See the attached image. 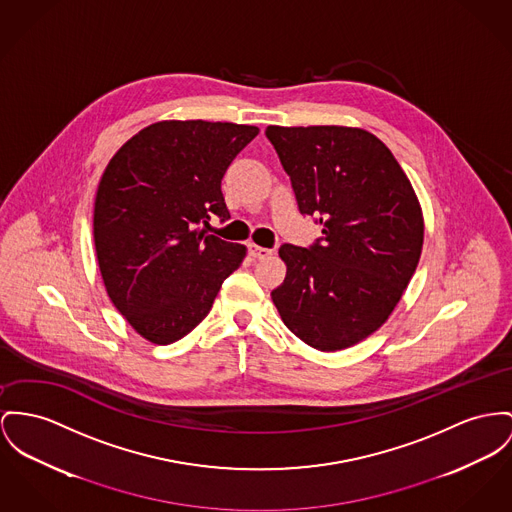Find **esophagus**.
<instances>
[{"instance_id":"34e87169","label":"esophagus","mask_w":512,"mask_h":512,"mask_svg":"<svg viewBox=\"0 0 512 512\" xmlns=\"http://www.w3.org/2000/svg\"><path fill=\"white\" fill-rule=\"evenodd\" d=\"M248 252H250V256L254 258V260H264V258H268L270 254H272L273 250L270 248H262V246H258V244H248Z\"/></svg>"}]
</instances>
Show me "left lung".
Instances as JSON below:
<instances>
[{
    "mask_svg": "<svg viewBox=\"0 0 512 512\" xmlns=\"http://www.w3.org/2000/svg\"><path fill=\"white\" fill-rule=\"evenodd\" d=\"M303 215L322 237L283 244V283L273 305L310 347L340 351L392 314L423 246V215L411 182L378 137L345 126H268Z\"/></svg>",
    "mask_w": 512,
    "mask_h": 512,
    "instance_id": "left-lung-1",
    "label": "left lung"
}]
</instances>
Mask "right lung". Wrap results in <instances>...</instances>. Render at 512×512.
Returning <instances> with one entry per match:
<instances>
[{
  "label": "right lung",
  "instance_id": "add662e5",
  "mask_svg": "<svg viewBox=\"0 0 512 512\" xmlns=\"http://www.w3.org/2000/svg\"><path fill=\"white\" fill-rule=\"evenodd\" d=\"M258 132L165 120L128 139L104 169L93 215L97 260L110 301L145 340L167 345L190 334L242 264L244 244L202 225L231 217L221 180Z\"/></svg>",
  "mask_w": 512,
  "mask_h": 512
}]
</instances>
